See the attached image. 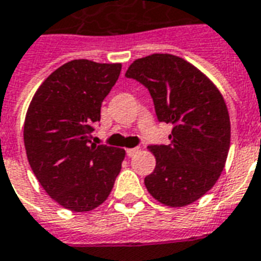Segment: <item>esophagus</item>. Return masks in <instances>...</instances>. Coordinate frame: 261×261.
<instances>
[{
  "label": "esophagus",
  "instance_id": "34e87169",
  "mask_svg": "<svg viewBox=\"0 0 261 261\" xmlns=\"http://www.w3.org/2000/svg\"><path fill=\"white\" fill-rule=\"evenodd\" d=\"M138 151H139V149H138V147H134V149H127L126 150L127 155H128V156H134Z\"/></svg>",
  "mask_w": 261,
  "mask_h": 261
}]
</instances>
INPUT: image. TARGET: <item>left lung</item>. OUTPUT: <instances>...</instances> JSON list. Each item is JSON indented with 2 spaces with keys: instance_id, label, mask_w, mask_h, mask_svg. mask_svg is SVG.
<instances>
[{
  "instance_id": "left-lung-1",
  "label": "left lung",
  "mask_w": 261,
  "mask_h": 261,
  "mask_svg": "<svg viewBox=\"0 0 261 261\" xmlns=\"http://www.w3.org/2000/svg\"><path fill=\"white\" fill-rule=\"evenodd\" d=\"M126 76L147 87L158 120L173 124L170 145L147 147L156 164L146 189L166 206L193 204L215 186L229 152V112L221 92L204 72L170 54L137 59Z\"/></svg>"
}]
</instances>
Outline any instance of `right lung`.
<instances>
[{
  "label": "right lung",
  "mask_w": 261,
  "mask_h": 261,
  "mask_svg": "<svg viewBox=\"0 0 261 261\" xmlns=\"http://www.w3.org/2000/svg\"><path fill=\"white\" fill-rule=\"evenodd\" d=\"M122 64L79 59L54 71L28 107L24 143L36 178L57 204L90 212L110 196L126 151L91 142Z\"/></svg>",
  "instance_id": "1"
}]
</instances>
